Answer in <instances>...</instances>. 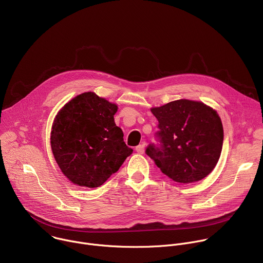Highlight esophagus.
Segmentation results:
<instances>
[{
    "label": "esophagus",
    "instance_id": "34e87169",
    "mask_svg": "<svg viewBox=\"0 0 263 263\" xmlns=\"http://www.w3.org/2000/svg\"><path fill=\"white\" fill-rule=\"evenodd\" d=\"M136 151H137L138 153H140V154L144 153V151H145V144H141V145H138V146L136 147Z\"/></svg>",
    "mask_w": 263,
    "mask_h": 263
}]
</instances>
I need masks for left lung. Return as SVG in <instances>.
<instances>
[{
    "instance_id": "8db88e82",
    "label": "left lung",
    "mask_w": 263,
    "mask_h": 263,
    "mask_svg": "<svg viewBox=\"0 0 263 263\" xmlns=\"http://www.w3.org/2000/svg\"><path fill=\"white\" fill-rule=\"evenodd\" d=\"M151 112L159 121L160 146L150 144L146 154L165 175L192 183L215 169L224 140L217 111L201 101L178 99L151 108Z\"/></svg>"
}]
</instances>
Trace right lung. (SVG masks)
<instances>
[{
    "label": "right lung",
    "instance_id": "add662e5",
    "mask_svg": "<svg viewBox=\"0 0 263 263\" xmlns=\"http://www.w3.org/2000/svg\"><path fill=\"white\" fill-rule=\"evenodd\" d=\"M117 104L94 92L82 93L58 112L50 146L62 173L79 186L98 187L133 153L115 124Z\"/></svg>",
    "mask_w": 263,
    "mask_h": 263
}]
</instances>
